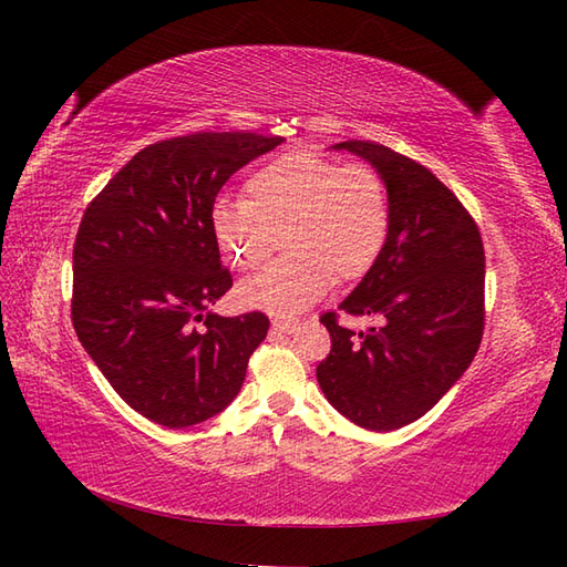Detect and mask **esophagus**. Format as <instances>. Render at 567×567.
<instances>
[{
  "instance_id": "esophagus-1",
  "label": "esophagus",
  "mask_w": 567,
  "mask_h": 567,
  "mask_svg": "<svg viewBox=\"0 0 567 567\" xmlns=\"http://www.w3.org/2000/svg\"><path fill=\"white\" fill-rule=\"evenodd\" d=\"M272 329L280 333H295L299 329L297 319H272Z\"/></svg>"
}]
</instances>
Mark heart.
Segmentation results:
<instances>
[{
  "mask_svg": "<svg viewBox=\"0 0 567 567\" xmlns=\"http://www.w3.org/2000/svg\"><path fill=\"white\" fill-rule=\"evenodd\" d=\"M248 199L219 197L209 226L234 268L248 270L282 228L292 252L265 265L238 285L244 307L292 317L329 292L333 275H365L390 236V197L368 165H346L315 153H282L252 167Z\"/></svg>",
  "mask_w": 567,
  "mask_h": 567,
  "instance_id": "heart-1",
  "label": "heart"
}]
</instances>
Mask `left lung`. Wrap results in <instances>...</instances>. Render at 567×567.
Wrapping results in <instances>:
<instances>
[{
  "mask_svg": "<svg viewBox=\"0 0 567 567\" xmlns=\"http://www.w3.org/2000/svg\"><path fill=\"white\" fill-rule=\"evenodd\" d=\"M375 167L390 236L341 307L382 323L351 331L323 315L331 353L317 368L336 412L370 431L424 416L463 378L483 339L485 250L475 221L424 165L372 141L333 143Z\"/></svg>",
  "mask_w": 567,
  "mask_h": 567,
  "instance_id": "8db88e82",
  "label": "left lung"
}]
</instances>
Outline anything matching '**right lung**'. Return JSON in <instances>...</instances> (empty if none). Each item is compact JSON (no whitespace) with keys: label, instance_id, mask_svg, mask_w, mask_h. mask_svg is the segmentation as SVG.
Returning <instances> with one entry per match:
<instances>
[{"label":"right lung","instance_id":"right-lung-1","mask_svg":"<svg viewBox=\"0 0 567 567\" xmlns=\"http://www.w3.org/2000/svg\"><path fill=\"white\" fill-rule=\"evenodd\" d=\"M282 141L224 131L153 143L82 216L72 327L118 396L155 424L187 429L224 412L268 336L260 311H212L231 290V272L209 212L228 177Z\"/></svg>","mask_w":567,"mask_h":567}]
</instances>
